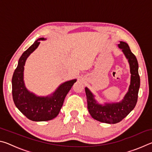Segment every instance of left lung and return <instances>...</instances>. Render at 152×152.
I'll list each match as a JSON object with an SVG mask.
<instances>
[{"instance_id":"left-lung-1","label":"left lung","mask_w":152,"mask_h":152,"mask_svg":"<svg viewBox=\"0 0 152 152\" xmlns=\"http://www.w3.org/2000/svg\"><path fill=\"white\" fill-rule=\"evenodd\" d=\"M119 48L122 49L130 66L131 84L129 91L123 101L119 103L105 104L104 106L96 103L94 96L88 88H85L88 109L92 118L100 122L115 124L122 121L134 109L137 102L138 92L140 86V78L138 73V62L135 56L131 51L127 43L120 42Z\"/></svg>"}]
</instances>
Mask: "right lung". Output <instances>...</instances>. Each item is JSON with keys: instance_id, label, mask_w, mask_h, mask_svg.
<instances>
[{"instance_id": "right-lung-1", "label": "right lung", "mask_w": 152, "mask_h": 152, "mask_svg": "<svg viewBox=\"0 0 152 152\" xmlns=\"http://www.w3.org/2000/svg\"><path fill=\"white\" fill-rule=\"evenodd\" d=\"M43 39L42 37L39 40ZM39 43L36 41L20 57L12 78V94L15 106L27 118L33 121H46L53 119L59 114L66 96L76 80L61 84L51 96H36L28 91L23 82L24 65L28 56Z\"/></svg>"}]
</instances>
